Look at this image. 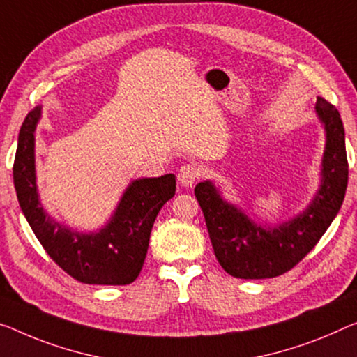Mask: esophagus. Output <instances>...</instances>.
I'll use <instances>...</instances> for the list:
<instances>
[{
	"label": "esophagus",
	"mask_w": 357,
	"mask_h": 357,
	"mask_svg": "<svg viewBox=\"0 0 357 357\" xmlns=\"http://www.w3.org/2000/svg\"><path fill=\"white\" fill-rule=\"evenodd\" d=\"M199 167L195 166V164H185L183 167H180L177 180L182 186H193L196 180L199 178Z\"/></svg>",
	"instance_id": "esophagus-1"
}]
</instances>
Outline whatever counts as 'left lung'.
I'll return each instance as SVG.
<instances>
[{
	"label": "left lung",
	"instance_id": "8db88e82",
	"mask_svg": "<svg viewBox=\"0 0 357 357\" xmlns=\"http://www.w3.org/2000/svg\"><path fill=\"white\" fill-rule=\"evenodd\" d=\"M316 113L326 130L321 185L310 206L290 220L266 227L225 201L211 180L196 185L195 196L204 213L218 263L239 279L281 276L297 265L322 238L343 204L348 185L344 129L338 109L317 97Z\"/></svg>",
	"mask_w": 357,
	"mask_h": 357
}]
</instances>
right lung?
I'll return each mask as SVG.
<instances>
[{
    "label": "right lung",
    "instance_id": "obj_1",
    "mask_svg": "<svg viewBox=\"0 0 357 357\" xmlns=\"http://www.w3.org/2000/svg\"><path fill=\"white\" fill-rule=\"evenodd\" d=\"M41 107L26 114L14 160V186L20 209L47 255L62 270L84 284L126 286L144 266L153 223L175 195V175L134 180L105 227L79 233L59 223L43 209L36 188L35 129Z\"/></svg>",
    "mask_w": 357,
    "mask_h": 357
}]
</instances>
